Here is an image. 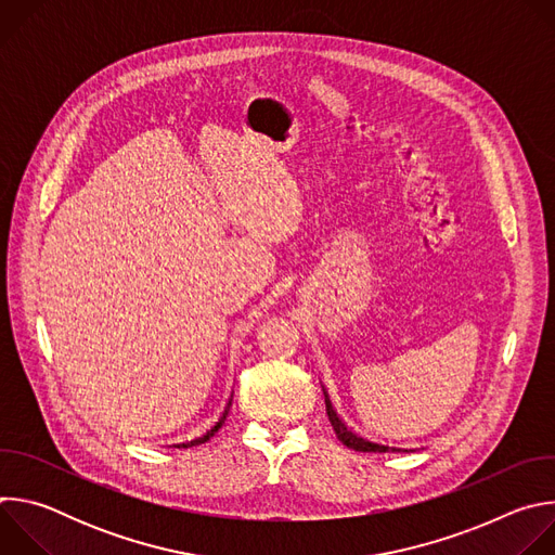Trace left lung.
<instances>
[{
  "label": "left lung",
  "instance_id": "obj_1",
  "mask_svg": "<svg viewBox=\"0 0 555 555\" xmlns=\"http://www.w3.org/2000/svg\"><path fill=\"white\" fill-rule=\"evenodd\" d=\"M323 392H325L327 417H330V422H332V426H334V433H336V437H338L347 448L358 450V452H409V450H400V448L382 446V443H375V441H369V439H364V437L356 435L351 428H347V426H345V422H343V420L338 417V413L334 411V406H332V402H330V395H327V390H325V388H323Z\"/></svg>",
  "mask_w": 555,
  "mask_h": 555
}]
</instances>
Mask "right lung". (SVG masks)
<instances>
[{
	"label": "right lung",
	"instance_id": "add662e5",
	"mask_svg": "<svg viewBox=\"0 0 555 555\" xmlns=\"http://www.w3.org/2000/svg\"><path fill=\"white\" fill-rule=\"evenodd\" d=\"M230 406H232V398H230V402H228V406H225V411H223V415L219 417V422H215V426L210 428V430H206L204 435H199V437H195V439H191V441H184V443H178L176 448H193V446H199V443H206L221 426H223V422H225V417H228V411H230Z\"/></svg>",
	"mask_w": 555,
	"mask_h": 555
}]
</instances>
